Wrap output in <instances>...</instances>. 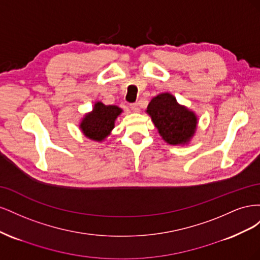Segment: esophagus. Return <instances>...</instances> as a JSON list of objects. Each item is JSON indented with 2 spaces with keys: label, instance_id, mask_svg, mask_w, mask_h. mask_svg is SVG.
<instances>
[{
  "label": "esophagus",
  "instance_id": "34e87169",
  "mask_svg": "<svg viewBox=\"0 0 260 260\" xmlns=\"http://www.w3.org/2000/svg\"><path fill=\"white\" fill-rule=\"evenodd\" d=\"M130 108L132 109L133 112H136V113H138V112H139V109H140V108H139V104H138V103H131V104H130Z\"/></svg>",
  "mask_w": 260,
  "mask_h": 260
}]
</instances>
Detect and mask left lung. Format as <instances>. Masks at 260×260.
<instances>
[{"label":"left lung","mask_w":260,"mask_h":260,"mask_svg":"<svg viewBox=\"0 0 260 260\" xmlns=\"http://www.w3.org/2000/svg\"><path fill=\"white\" fill-rule=\"evenodd\" d=\"M146 113L168 144H186L194 136L198 117L185 106L180 105L170 93H160L153 98Z\"/></svg>","instance_id":"8db88e82"}]
</instances>
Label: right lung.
I'll use <instances>...</instances> for the list:
<instances>
[{
    "instance_id": "1",
    "label": "right lung",
    "mask_w": 260,
    "mask_h": 260,
    "mask_svg": "<svg viewBox=\"0 0 260 260\" xmlns=\"http://www.w3.org/2000/svg\"><path fill=\"white\" fill-rule=\"evenodd\" d=\"M121 112L122 109L116 105H105L102 102H96L93 111L84 115L80 129L85 137L102 142L114 129L116 118Z\"/></svg>"
}]
</instances>
